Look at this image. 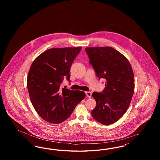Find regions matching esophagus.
I'll use <instances>...</instances> for the list:
<instances>
[{
	"label": "esophagus",
	"instance_id": "34e87169",
	"mask_svg": "<svg viewBox=\"0 0 160 160\" xmlns=\"http://www.w3.org/2000/svg\"><path fill=\"white\" fill-rule=\"evenodd\" d=\"M86 96L88 97V98H91L92 97V92L91 91H88L86 92Z\"/></svg>",
	"mask_w": 160,
	"mask_h": 160
}]
</instances>
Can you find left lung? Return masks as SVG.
Instances as JSON below:
<instances>
[{"mask_svg":"<svg viewBox=\"0 0 160 160\" xmlns=\"http://www.w3.org/2000/svg\"><path fill=\"white\" fill-rule=\"evenodd\" d=\"M97 76L106 79L105 88L93 92L97 105L92 117L103 125L119 121L128 108L134 92V76L128 60L110 47L85 48Z\"/></svg>","mask_w":160,"mask_h":160,"instance_id":"obj_1","label":"left lung"}]
</instances>
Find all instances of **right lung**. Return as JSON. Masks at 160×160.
<instances>
[{"instance_id":"right-lung-1","label":"right lung","mask_w":160,"mask_h":160,"mask_svg":"<svg viewBox=\"0 0 160 160\" xmlns=\"http://www.w3.org/2000/svg\"><path fill=\"white\" fill-rule=\"evenodd\" d=\"M82 47L53 48L39 54L31 65L27 86L31 102L47 122L60 123L72 114L85 98L81 91L61 88L64 78L69 81L71 65Z\"/></svg>"}]
</instances>
